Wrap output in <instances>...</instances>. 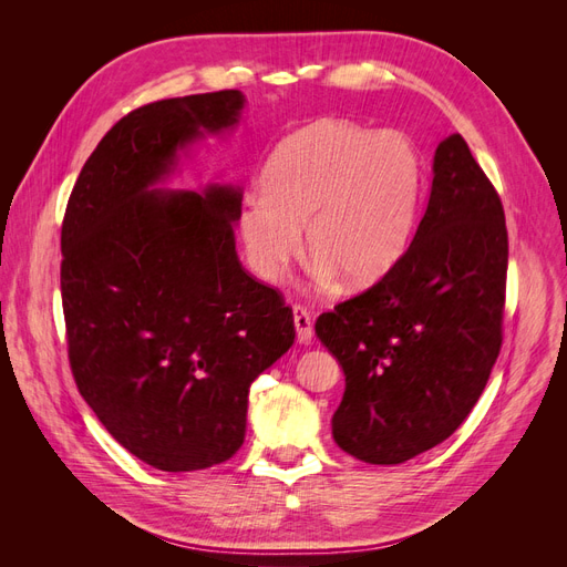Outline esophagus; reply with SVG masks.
Wrapping results in <instances>:
<instances>
[{
  "instance_id": "esophagus-1",
  "label": "esophagus",
  "mask_w": 567,
  "mask_h": 567,
  "mask_svg": "<svg viewBox=\"0 0 567 567\" xmlns=\"http://www.w3.org/2000/svg\"><path fill=\"white\" fill-rule=\"evenodd\" d=\"M293 323H296L298 340L310 342L312 336H315V329H312V317H310V312L305 310V307H300V305L293 307Z\"/></svg>"
}]
</instances>
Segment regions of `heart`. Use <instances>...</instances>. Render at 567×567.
Masks as SVG:
<instances>
[{"label": "heart", "instance_id": "obj_1", "mask_svg": "<svg viewBox=\"0 0 567 567\" xmlns=\"http://www.w3.org/2000/svg\"><path fill=\"white\" fill-rule=\"evenodd\" d=\"M421 192V161L402 136L321 120L274 148L262 188L244 196L238 234L248 265L277 281L300 252L305 227L319 284H375L411 241Z\"/></svg>", "mask_w": 567, "mask_h": 567}]
</instances>
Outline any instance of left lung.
I'll use <instances>...</instances> for the list:
<instances>
[{"mask_svg": "<svg viewBox=\"0 0 567 567\" xmlns=\"http://www.w3.org/2000/svg\"><path fill=\"white\" fill-rule=\"evenodd\" d=\"M506 267L502 200L452 134L435 148L431 198L400 262L315 323L346 373L331 419L342 452L394 466L466 421L499 357Z\"/></svg>", "mask_w": 567, "mask_h": 567, "instance_id": "1", "label": "left lung"}]
</instances>
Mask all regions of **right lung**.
I'll return each mask as SVG.
<instances>
[{
  "instance_id": "obj_1",
  "label": "right lung",
  "mask_w": 567,
  "mask_h": 567,
  "mask_svg": "<svg viewBox=\"0 0 567 567\" xmlns=\"http://www.w3.org/2000/svg\"><path fill=\"white\" fill-rule=\"evenodd\" d=\"M244 109L225 90L132 111L84 163L63 217L75 383L106 431L165 473L238 452L250 383L296 340L290 307L238 262L241 186L165 188L179 158L231 134Z\"/></svg>"
}]
</instances>
